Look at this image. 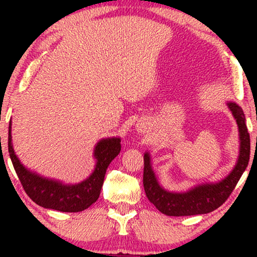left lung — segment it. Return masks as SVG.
I'll return each mask as SVG.
<instances>
[{
    "label": "left lung",
    "mask_w": 257,
    "mask_h": 257,
    "mask_svg": "<svg viewBox=\"0 0 257 257\" xmlns=\"http://www.w3.org/2000/svg\"><path fill=\"white\" fill-rule=\"evenodd\" d=\"M227 106L236 120L240 149L237 161L233 170L221 180L196 185L185 192L167 191L158 181L152 167L150 152L144 154L143 184L146 196L163 214L168 216H188L213 212L226 201L240 180L249 163L250 138L242 108L234 101H227Z\"/></svg>",
    "instance_id": "1"
}]
</instances>
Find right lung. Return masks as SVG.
I'll return each instance as SVG.
<instances>
[{
    "label": "right lung",
    "instance_id": "add662e5",
    "mask_svg": "<svg viewBox=\"0 0 257 257\" xmlns=\"http://www.w3.org/2000/svg\"><path fill=\"white\" fill-rule=\"evenodd\" d=\"M120 149L119 137L100 139L93 150L96 165L92 173L78 184H64L63 181L45 178L36 172L30 171L21 163L14 151L12 120L9 122L8 150L14 168L29 198L44 208L66 213H77L89 208L99 198L108 165L118 156Z\"/></svg>",
    "mask_w": 257,
    "mask_h": 257
}]
</instances>
